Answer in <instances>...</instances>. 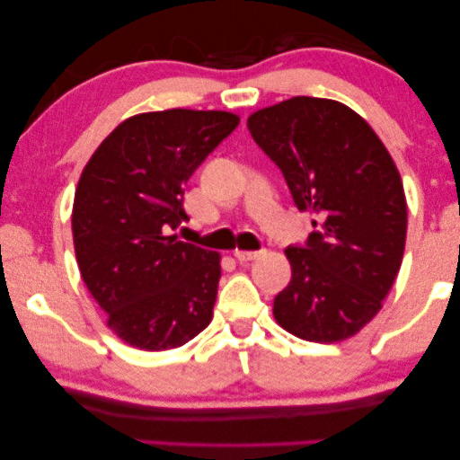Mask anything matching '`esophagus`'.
Masks as SVG:
<instances>
[{
    "label": "esophagus",
    "instance_id": "34e87169",
    "mask_svg": "<svg viewBox=\"0 0 460 460\" xmlns=\"http://www.w3.org/2000/svg\"><path fill=\"white\" fill-rule=\"evenodd\" d=\"M261 253H263V251H241V249H236L234 257L241 263H247V261L257 260V257H261Z\"/></svg>",
    "mask_w": 460,
    "mask_h": 460
}]
</instances>
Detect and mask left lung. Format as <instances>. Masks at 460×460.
I'll use <instances>...</instances> for the list:
<instances>
[{
    "mask_svg": "<svg viewBox=\"0 0 460 460\" xmlns=\"http://www.w3.org/2000/svg\"><path fill=\"white\" fill-rule=\"evenodd\" d=\"M247 128L312 213L304 247H288L291 282L274 318L316 343L354 337L383 307L406 244L398 167L364 119L337 100L295 96L253 112Z\"/></svg>",
    "mask_w": 460,
    "mask_h": 460,
    "instance_id": "1",
    "label": "left lung"
}]
</instances>
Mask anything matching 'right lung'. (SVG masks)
<instances>
[{
    "label": "right lung",
    "instance_id": "add662e5",
    "mask_svg": "<svg viewBox=\"0 0 460 460\" xmlns=\"http://www.w3.org/2000/svg\"><path fill=\"white\" fill-rule=\"evenodd\" d=\"M238 121L226 111L142 112L81 172L71 219L79 272L131 348H180L211 323L222 257L172 230L188 219L184 184Z\"/></svg>",
    "mask_w": 460,
    "mask_h": 460
}]
</instances>
